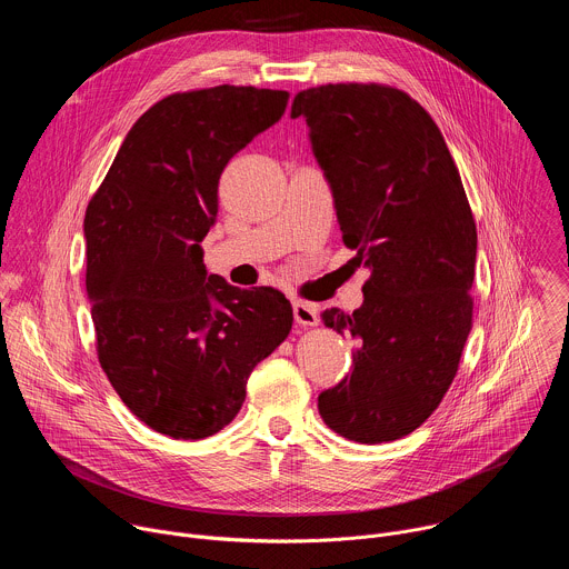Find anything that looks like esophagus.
Returning a JSON list of instances; mask_svg holds the SVG:
<instances>
[{
  "mask_svg": "<svg viewBox=\"0 0 569 569\" xmlns=\"http://www.w3.org/2000/svg\"><path fill=\"white\" fill-rule=\"evenodd\" d=\"M292 315L299 327H317L319 321V312L315 303H306V301H295L292 303Z\"/></svg>",
  "mask_w": 569,
  "mask_h": 569,
  "instance_id": "34e87169",
  "label": "esophagus"
}]
</instances>
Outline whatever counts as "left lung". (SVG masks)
<instances>
[{
    "instance_id": "8db88e82",
    "label": "left lung",
    "mask_w": 569,
    "mask_h": 569,
    "mask_svg": "<svg viewBox=\"0 0 569 569\" xmlns=\"http://www.w3.org/2000/svg\"><path fill=\"white\" fill-rule=\"evenodd\" d=\"M290 117L306 119L345 246L371 270L353 315H321L358 349L317 408L345 439L393 441L439 408L457 373L472 327V211L441 130L405 92L319 86L295 97Z\"/></svg>"
}]
</instances>
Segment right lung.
<instances>
[{
  "instance_id": "right-lung-1",
  "label": "right lung",
  "mask_w": 569,
  "mask_h": 569,
  "mask_svg": "<svg viewBox=\"0 0 569 569\" xmlns=\"http://www.w3.org/2000/svg\"><path fill=\"white\" fill-rule=\"evenodd\" d=\"M288 92L218 86L171 94L126 134L88 204V297L99 362L126 408L196 441L238 415L252 369L292 329L283 292L204 268L227 161L274 126Z\"/></svg>"
}]
</instances>
